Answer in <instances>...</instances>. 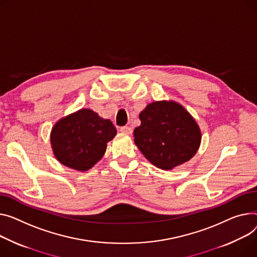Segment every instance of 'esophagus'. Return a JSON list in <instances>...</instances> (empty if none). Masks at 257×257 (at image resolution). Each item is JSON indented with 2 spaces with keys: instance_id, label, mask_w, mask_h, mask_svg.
<instances>
[{
  "instance_id": "obj_1",
  "label": "esophagus",
  "mask_w": 257,
  "mask_h": 257,
  "mask_svg": "<svg viewBox=\"0 0 257 257\" xmlns=\"http://www.w3.org/2000/svg\"><path fill=\"white\" fill-rule=\"evenodd\" d=\"M119 131H121L122 133H125V134H131L132 133V129L128 126H124V127H121L119 128Z\"/></svg>"
}]
</instances>
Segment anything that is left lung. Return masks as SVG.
Segmentation results:
<instances>
[{
    "label": "left lung",
    "mask_w": 257,
    "mask_h": 257,
    "mask_svg": "<svg viewBox=\"0 0 257 257\" xmlns=\"http://www.w3.org/2000/svg\"><path fill=\"white\" fill-rule=\"evenodd\" d=\"M140 118L141 125L133 131L134 143L153 165L172 170L197 153L200 128L179 102L154 101L140 113Z\"/></svg>",
    "instance_id": "obj_1"
}]
</instances>
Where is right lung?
I'll return each instance as SVG.
<instances>
[{
  "label": "right lung",
  "instance_id": "obj_1",
  "mask_svg": "<svg viewBox=\"0 0 257 257\" xmlns=\"http://www.w3.org/2000/svg\"><path fill=\"white\" fill-rule=\"evenodd\" d=\"M116 135L110 119L90 108L63 116L50 132L56 159L77 172H87L104 156L107 143Z\"/></svg>",
  "mask_w": 257,
  "mask_h": 257
}]
</instances>
